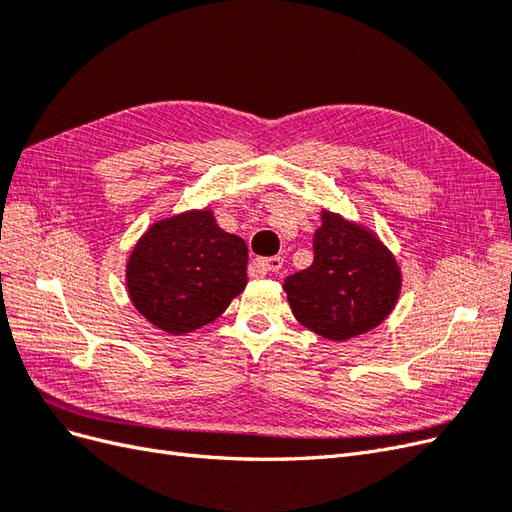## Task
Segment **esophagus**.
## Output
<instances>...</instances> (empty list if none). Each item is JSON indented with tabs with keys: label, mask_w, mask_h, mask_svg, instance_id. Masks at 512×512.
Returning <instances> with one entry per match:
<instances>
[{
	"label": "esophagus",
	"mask_w": 512,
	"mask_h": 512,
	"mask_svg": "<svg viewBox=\"0 0 512 512\" xmlns=\"http://www.w3.org/2000/svg\"><path fill=\"white\" fill-rule=\"evenodd\" d=\"M284 265V258L282 256H271V258H258L256 260V267L262 273H277Z\"/></svg>",
	"instance_id": "34e87169"
}]
</instances>
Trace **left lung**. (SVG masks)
I'll return each mask as SVG.
<instances>
[{
    "label": "left lung",
    "mask_w": 512,
    "mask_h": 512,
    "mask_svg": "<svg viewBox=\"0 0 512 512\" xmlns=\"http://www.w3.org/2000/svg\"><path fill=\"white\" fill-rule=\"evenodd\" d=\"M292 314L305 329L333 342L363 335L393 312L401 273L374 232L322 211L314 262L284 280Z\"/></svg>",
    "instance_id": "left-lung-1"
}]
</instances>
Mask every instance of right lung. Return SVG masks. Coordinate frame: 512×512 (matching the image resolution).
I'll return each instance as SVG.
<instances>
[{
	"instance_id": "obj_1",
	"label": "right lung",
	"mask_w": 512,
	"mask_h": 512,
	"mask_svg": "<svg viewBox=\"0 0 512 512\" xmlns=\"http://www.w3.org/2000/svg\"><path fill=\"white\" fill-rule=\"evenodd\" d=\"M134 307L170 335L192 333L224 314L247 284V245L209 209L153 224L126 267Z\"/></svg>"
}]
</instances>
